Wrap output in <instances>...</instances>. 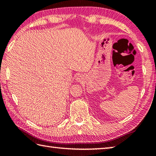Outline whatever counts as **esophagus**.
<instances>
[{"label":"esophagus","instance_id":"1","mask_svg":"<svg viewBox=\"0 0 156 156\" xmlns=\"http://www.w3.org/2000/svg\"><path fill=\"white\" fill-rule=\"evenodd\" d=\"M80 78H81V76H78V77L77 78V80H78V81H80Z\"/></svg>","mask_w":156,"mask_h":156}]
</instances>
